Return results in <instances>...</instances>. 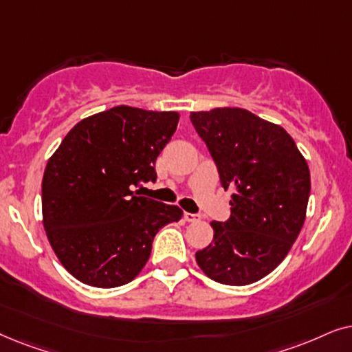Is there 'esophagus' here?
Here are the masks:
<instances>
[{
  "mask_svg": "<svg viewBox=\"0 0 352 352\" xmlns=\"http://www.w3.org/2000/svg\"><path fill=\"white\" fill-rule=\"evenodd\" d=\"M184 219L186 220V222H198L199 215L191 214V212H185V214H184Z\"/></svg>",
  "mask_w": 352,
  "mask_h": 352,
  "instance_id": "esophagus-1",
  "label": "esophagus"
}]
</instances>
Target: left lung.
Segmentation results:
<instances>
[{
  "label": "left lung",
  "mask_w": 352,
  "mask_h": 352,
  "mask_svg": "<svg viewBox=\"0 0 352 352\" xmlns=\"http://www.w3.org/2000/svg\"><path fill=\"white\" fill-rule=\"evenodd\" d=\"M190 119L220 184L233 190L230 219L210 222L214 240L196 262L217 283H254L277 269L301 232L311 193L307 162L287 130L241 107L191 112Z\"/></svg>",
  "instance_id": "1"
}]
</instances>
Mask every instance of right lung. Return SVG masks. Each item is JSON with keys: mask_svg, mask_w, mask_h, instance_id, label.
I'll return each mask as SVG.
<instances>
[{"mask_svg": "<svg viewBox=\"0 0 352 352\" xmlns=\"http://www.w3.org/2000/svg\"><path fill=\"white\" fill-rule=\"evenodd\" d=\"M179 117L116 106L78 122L50 157L41 184L46 236L82 283L116 288L132 282L159 228L184 215L179 206L132 191L156 182L154 164Z\"/></svg>", "mask_w": 352, "mask_h": 352, "instance_id": "obj_1", "label": "right lung"}]
</instances>
